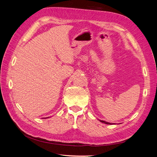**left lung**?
<instances>
[{
  "label": "left lung",
  "mask_w": 157,
  "mask_h": 157,
  "mask_svg": "<svg viewBox=\"0 0 157 157\" xmlns=\"http://www.w3.org/2000/svg\"><path fill=\"white\" fill-rule=\"evenodd\" d=\"M100 122H101L104 123V124H111V123H109V122H105V121H100Z\"/></svg>",
  "instance_id": "left-lung-1"
}]
</instances>
